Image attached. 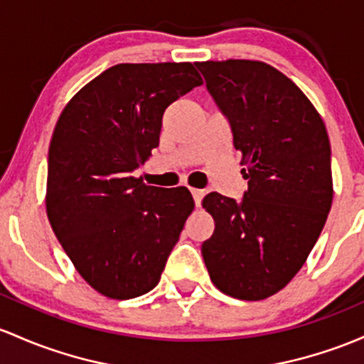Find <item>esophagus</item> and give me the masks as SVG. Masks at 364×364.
<instances>
[{"label": "esophagus", "instance_id": "34e87169", "mask_svg": "<svg viewBox=\"0 0 364 364\" xmlns=\"http://www.w3.org/2000/svg\"><path fill=\"white\" fill-rule=\"evenodd\" d=\"M191 195H193L195 205L200 207L202 198H203V195H205V191H203V190H198V188H191Z\"/></svg>", "mask_w": 364, "mask_h": 364}]
</instances>
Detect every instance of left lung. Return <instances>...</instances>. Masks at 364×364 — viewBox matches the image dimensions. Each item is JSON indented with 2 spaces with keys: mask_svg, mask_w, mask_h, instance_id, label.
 <instances>
[{
  "mask_svg": "<svg viewBox=\"0 0 364 364\" xmlns=\"http://www.w3.org/2000/svg\"><path fill=\"white\" fill-rule=\"evenodd\" d=\"M195 65L230 122L249 179L240 202L215 191L203 198L215 223L202 243L203 261L223 294L261 301L297 274L328 218V133L313 103L274 67L254 60Z\"/></svg>",
  "mask_w": 364,
  "mask_h": 364,
  "instance_id": "8db88e82",
  "label": "left lung"
}]
</instances>
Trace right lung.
Here are the masks:
<instances>
[{
  "label": "right lung",
  "instance_id": "right-lung-1",
  "mask_svg": "<svg viewBox=\"0 0 364 364\" xmlns=\"http://www.w3.org/2000/svg\"><path fill=\"white\" fill-rule=\"evenodd\" d=\"M202 85L191 63H119L67 103L48 151L46 213L77 273L105 297L134 299L161 279L195 203L185 186L133 173L159 146L162 115Z\"/></svg>",
  "mask_w": 364,
  "mask_h": 364
}]
</instances>
